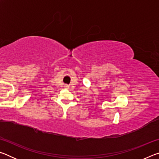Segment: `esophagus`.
<instances>
[{
    "mask_svg": "<svg viewBox=\"0 0 159 159\" xmlns=\"http://www.w3.org/2000/svg\"><path fill=\"white\" fill-rule=\"evenodd\" d=\"M66 88H68V86H66Z\"/></svg>",
    "mask_w": 159,
    "mask_h": 159,
    "instance_id": "1",
    "label": "esophagus"
}]
</instances>
